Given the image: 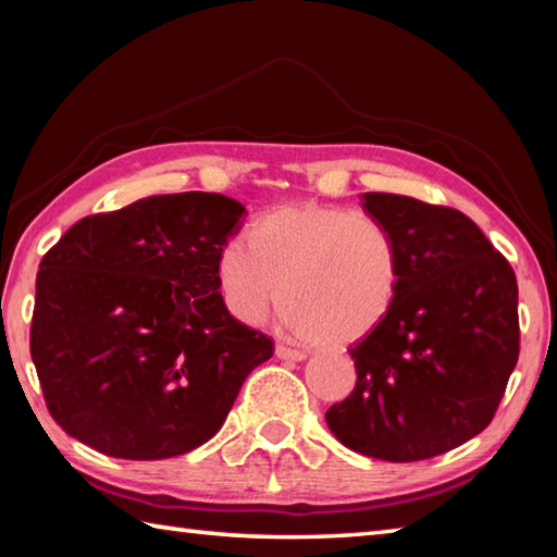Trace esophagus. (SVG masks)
<instances>
[{"instance_id": "esophagus-1", "label": "esophagus", "mask_w": 557, "mask_h": 557, "mask_svg": "<svg viewBox=\"0 0 557 557\" xmlns=\"http://www.w3.org/2000/svg\"><path fill=\"white\" fill-rule=\"evenodd\" d=\"M275 354H277V358H282V361H305V358H307L305 351H297V348H289V346H282V344L275 348Z\"/></svg>"}]
</instances>
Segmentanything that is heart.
Instances as JSON below:
<instances>
[{
    "instance_id": "heart-1",
    "label": "heart",
    "mask_w": 557,
    "mask_h": 557,
    "mask_svg": "<svg viewBox=\"0 0 557 557\" xmlns=\"http://www.w3.org/2000/svg\"><path fill=\"white\" fill-rule=\"evenodd\" d=\"M221 299L238 322L258 326L280 297L282 324L322 346L371 336L400 292L395 235L369 213L289 201L262 213L250 240L233 235L215 258Z\"/></svg>"
}]
</instances>
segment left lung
Returning <instances> with one entry per match:
<instances>
[{
	"instance_id": "8db88e82",
	"label": "left lung",
	"mask_w": 557,
	"mask_h": 557,
	"mask_svg": "<svg viewBox=\"0 0 557 557\" xmlns=\"http://www.w3.org/2000/svg\"><path fill=\"white\" fill-rule=\"evenodd\" d=\"M363 211L398 240L403 280L385 322L348 348L356 388L326 425L366 457L445 455L492 422L516 369V275L457 209L369 191Z\"/></svg>"
}]
</instances>
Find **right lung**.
<instances>
[{
	"label": "right lung",
	"instance_id": "right-lung-1",
	"mask_svg": "<svg viewBox=\"0 0 557 557\" xmlns=\"http://www.w3.org/2000/svg\"><path fill=\"white\" fill-rule=\"evenodd\" d=\"M243 215L223 194L147 196L78 221L46 252L32 358L71 437L108 457L166 459L221 430L275 348L225 309L215 280Z\"/></svg>",
	"mask_w": 557,
	"mask_h": 557
}]
</instances>
